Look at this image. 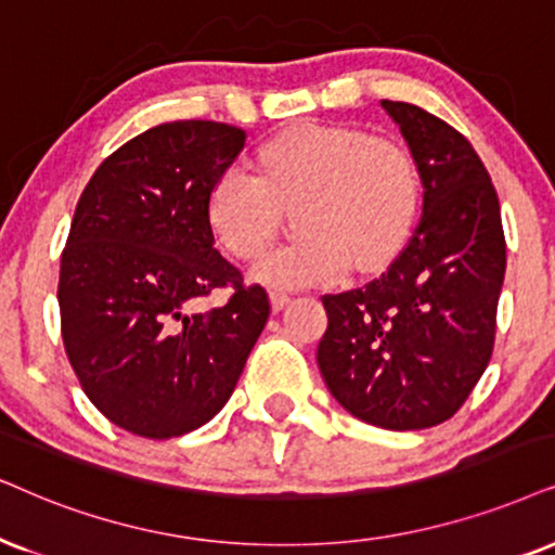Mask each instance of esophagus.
<instances>
[{"label": "esophagus", "instance_id": "34e87169", "mask_svg": "<svg viewBox=\"0 0 555 555\" xmlns=\"http://www.w3.org/2000/svg\"><path fill=\"white\" fill-rule=\"evenodd\" d=\"M292 301V297L289 294H284V292H271V310L273 312H282L286 305H289Z\"/></svg>", "mask_w": 555, "mask_h": 555}]
</instances>
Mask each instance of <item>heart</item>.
<instances>
[{"label":"heart","instance_id":"1","mask_svg":"<svg viewBox=\"0 0 555 555\" xmlns=\"http://www.w3.org/2000/svg\"><path fill=\"white\" fill-rule=\"evenodd\" d=\"M258 177L217 173L207 222L230 256L256 258L276 235L282 207H297L299 241L250 269L258 284L299 289L333 282L348 263L376 269L399 254L420 212V168L402 143L340 125H299L258 151Z\"/></svg>","mask_w":555,"mask_h":555}]
</instances>
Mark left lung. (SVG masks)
<instances>
[{"label": "left lung", "instance_id": "8db88e82", "mask_svg": "<svg viewBox=\"0 0 555 555\" xmlns=\"http://www.w3.org/2000/svg\"><path fill=\"white\" fill-rule=\"evenodd\" d=\"M423 181V217L382 276L325 294L318 366L353 417L423 430L461 410L494 348L507 245L472 143L430 112L382 100Z\"/></svg>", "mask_w": 555, "mask_h": 555}]
</instances>
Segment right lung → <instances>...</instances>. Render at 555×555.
<instances>
[{"label": "right lung", "instance_id": "obj_1", "mask_svg": "<svg viewBox=\"0 0 555 555\" xmlns=\"http://www.w3.org/2000/svg\"><path fill=\"white\" fill-rule=\"evenodd\" d=\"M245 132L164 122L102 160L76 205L61 256L66 356L109 423L166 440L209 423L233 395L269 320L263 286L215 250L207 194ZM233 285L228 306L195 301Z\"/></svg>", "mask_w": 555, "mask_h": 555}]
</instances>
